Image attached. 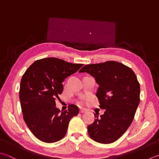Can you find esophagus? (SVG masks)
<instances>
[{"label": "esophagus", "mask_w": 159, "mask_h": 159, "mask_svg": "<svg viewBox=\"0 0 159 159\" xmlns=\"http://www.w3.org/2000/svg\"><path fill=\"white\" fill-rule=\"evenodd\" d=\"M80 112H81V113H85V112H86V110H85V109H80Z\"/></svg>", "instance_id": "34e87169"}]
</instances>
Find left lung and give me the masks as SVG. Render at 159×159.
Wrapping results in <instances>:
<instances>
[{
    "label": "left lung",
    "mask_w": 159,
    "mask_h": 159,
    "mask_svg": "<svg viewBox=\"0 0 159 159\" xmlns=\"http://www.w3.org/2000/svg\"><path fill=\"white\" fill-rule=\"evenodd\" d=\"M86 72L99 85L96 96L104 114L88 125V133L100 143H113L127 130L140 102V85L130 68L115 61L87 64L79 71Z\"/></svg>",
    "instance_id": "left-lung-1"
}]
</instances>
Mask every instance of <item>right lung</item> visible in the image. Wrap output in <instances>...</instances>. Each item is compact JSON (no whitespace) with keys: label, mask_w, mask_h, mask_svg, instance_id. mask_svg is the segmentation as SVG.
<instances>
[{"label":"right lung","mask_w":159,"mask_h":159,"mask_svg":"<svg viewBox=\"0 0 159 159\" xmlns=\"http://www.w3.org/2000/svg\"><path fill=\"white\" fill-rule=\"evenodd\" d=\"M82 66L47 57L34 61L22 75L19 98L23 119L39 140L45 143L61 140L71 118L78 115L79 108L73 104L60 111L56 106V99L62 93L64 80Z\"/></svg>","instance_id":"right-lung-1"}]
</instances>
